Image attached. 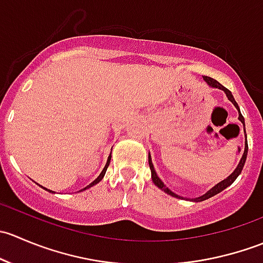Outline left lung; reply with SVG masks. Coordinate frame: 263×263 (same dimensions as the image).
<instances>
[{
    "label": "left lung",
    "mask_w": 263,
    "mask_h": 263,
    "mask_svg": "<svg viewBox=\"0 0 263 263\" xmlns=\"http://www.w3.org/2000/svg\"><path fill=\"white\" fill-rule=\"evenodd\" d=\"M203 80H205L206 82H208L209 86H211V87H216V89L222 90V91H224L225 94H227L228 99H229L230 102H232L233 104H234V107L237 108V109H238V113H239V117H238V119H239V121L242 122V123H243V126H245V118H243L242 113H240V110H239V107H238L237 102H235V99H234V97H233V95H232V92H230L229 90L227 89V87L222 86V85L220 84L219 81H216V80H215V79H213V78H209V76H203ZM245 132H246V129H245ZM246 140H247V135H246ZM247 153H248V144H247V142H246L245 153H243V156H242V158H240V161H239V164H238L237 168H235V171L233 172V173L230 174V176L228 177V178H225L224 181H221V182L217 183V184H215L214 187L211 188L210 191H208V192L205 193V195L200 196V197L191 198V201H193V202H201V201L208 200V198L213 197V196L217 195V193H220V192H221V191H224L225 188H227V187H229V185L232 184V183L234 182L235 179L238 178V176H239V174H240V172H242L243 166H245V163H246V159H247ZM148 165H150V171H151V179H153L154 184H155L156 187H159V188H160L161 191H164V192L168 193V195L173 196V197H177V198H183V197H181V196H178V195H176V193H174V192H172V191L169 190V188L166 187V185L164 184L163 182H161V179L159 178L158 174H156V172H155V169H154V165H153V161H151V156H150V154H148Z\"/></svg>",
    "instance_id": "left-lung-1"
}]
</instances>
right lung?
Listing matches in <instances>:
<instances>
[{
  "label": "right lung",
  "instance_id": "obj_1",
  "mask_svg": "<svg viewBox=\"0 0 263 263\" xmlns=\"http://www.w3.org/2000/svg\"><path fill=\"white\" fill-rule=\"evenodd\" d=\"M110 158H112V155H109V156H108V160H107V164H105L104 169H103V171H102V173H100V174H99V177H98V178H97V179H95V181H94V182H91V183H90V184H89V185H86V187H85V188H84V190H81V191H85V190H87V188L92 187V185H95V184H97V183H99L100 181H102V179H103V177H104V174H105V172H107V168H108V166H109V163H110ZM44 190H47V188H44ZM49 192H53V191H49Z\"/></svg>",
  "mask_w": 263,
  "mask_h": 263
}]
</instances>
